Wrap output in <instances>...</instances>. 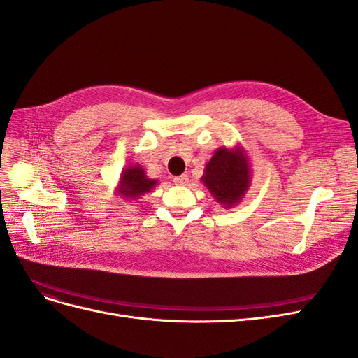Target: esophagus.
I'll return each mask as SVG.
<instances>
[{"label": "esophagus", "mask_w": 358, "mask_h": 358, "mask_svg": "<svg viewBox=\"0 0 358 358\" xmlns=\"http://www.w3.org/2000/svg\"><path fill=\"white\" fill-rule=\"evenodd\" d=\"M173 182H175L176 185H187V183L189 182V178L187 175H180V176H176L175 179H173Z\"/></svg>", "instance_id": "1"}]
</instances>
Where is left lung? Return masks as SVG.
<instances>
[{
  "label": "left lung",
  "mask_w": 358,
  "mask_h": 358,
  "mask_svg": "<svg viewBox=\"0 0 358 358\" xmlns=\"http://www.w3.org/2000/svg\"><path fill=\"white\" fill-rule=\"evenodd\" d=\"M251 161L239 143L233 148L221 146L216 149L201 176L204 187L224 209H231L243 200L251 187Z\"/></svg>",
  "instance_id": "1"
}]
</instances>
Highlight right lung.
I'll return each mask as SVG.
<instances>
[{
	"mask_svg": "<svg viewBox=\"0 0 358 358\" xmlns=\"http://www.w3.org/2000/svg\"><path fill=\"white\" fill-rule=\"evenodd\" d=\"M157 179L148 178L145 169L140 164H128L122 169L121 176L116 187V194L127 201H134L145 196L146 192H150L157 185Z\"/></svg>",
	"mask_w": 358,
	"mask_h": 358,
	"instance_id": "right-lung-1",
	"label": "right lung"
}]
</instances>
